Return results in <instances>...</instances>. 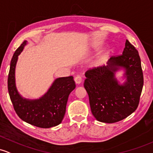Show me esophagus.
I'll list each match as a JSON object with an SVG mask.
<instances>
[{
	"mask_svg": "<svg viewBox=\"0 0 153 153\" xmlns=\"http://www.w3.org/2000/svg\"><path fill=\"white\" fill-rule=\"evenodd\" d=\"M74 80H75V82L77 83V84H80V83H81V81H82V78H81V75H78L77 76L75 77Z\"/></svg>",
	"mask_w": 153,
	"mask_h": 153,
	"instance_id": "obj_1",
	"label": "esophagus"
}]
</instances>
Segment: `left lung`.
<instances>
[{
  "instance_id": "left-lung-1",
  "label": "left lung",
  "mask_w": 153,
  "mask_h": 153,
  "mask_svg": "<svg viewBox=\"0 0 153 153\" xmlns=\"http://www.w3.org/2000/svg\"><path fill=\"white\" fill-rule=\"evenodd\" d=\"M125 70L123 85L115 78V72ZM84 88L89 94L91 113L97 121L114 123L121 121L137 108L144 84L141 59L137 50L128 40L123 54L112 56L107 65L85 73Z\"/></svg>"
}]
</instances>
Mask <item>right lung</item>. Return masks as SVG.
Masks as SVG:
<instances>
[{
	"label": "right lung",
	"instance_id": "obj_1",
	"mask_svg": "<svg viewBox=\"0 0 153 153\" xmlns=\"http://www.w3.org/2000/svg\"><path fill=\"white\" fill-rule=\"evenodd\" d=\"M26 44L27 41L22 43L11 61L8 77L9 97L14 111L22 120L38 128H52L62 122L68 97L75 88V81L72 76L56 78L42 97L36 100L22 97L16 87L15 67L18 56Z\"/></svg>",
	"mask_w": 153,
	"mask_h": 153
}]
</instances>
